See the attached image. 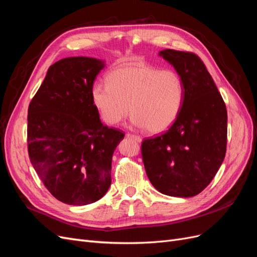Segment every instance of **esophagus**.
<instances>
[{"label": "esophagus", "instance_id": "34e87169", "mask_svg": "<svg viewBox=\"0 0 257 257\" xmlns=\"http://www.w3.org/2000/svg\"><path fill=\"white\" fill-rule=\"evenodd\" d=\"M126 137H127V138L134 139V141H135V142H137V143H142V141H143L141 136L135 135V134H126Z\"/></svg>", "mask_w": 257, "mask_h": 257}]
</instances>
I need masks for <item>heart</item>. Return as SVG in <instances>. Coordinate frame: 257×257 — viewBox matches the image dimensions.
Instances as JSON below:
<instances>
[{
    "instance_id": "obj_1",
    "label": "heart",
    "mask_w": 257,
    "mask_h": 257,
    "mask_svg": "<svg viewBox=\"0 0 257 257\" xmlns=\"http://www.w3.org/2000/svg\"><path fill=\"white\" fill-rule=\"evenodd\" d=\"M92 102L100 118L116 125L132 111V123L152 134L168 130L180 114L185 85L174 69H161L144 62H130L113 68L107 82H96Z\"/></svg>"
}]
</instances>
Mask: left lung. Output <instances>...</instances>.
Returning a JSON list of instances; mask_svg holds the SVG:
<instances>
[{"mask_svg":"<svg viewBox=\"0 0 257 257\" xmlns=\"http://www.w3.org/2000/svg\"><path fill=\"white\" fill-rule=\"evenodd\" d=\"M159 56L182 77L185 98L169 130L143 142L144 165L159 192L174 197H192L207 188L224 161L226 106L196 54L165 49Z\"/></svg>","mask_w":257,"mask_h":257,"instance_id":"1","label":"left lung"}]
</instances>
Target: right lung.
Wrapping results in <instances>:
<instances>
[{
    "mask_svg": "<svg viewBox=\"0 0 257 257\" xmlns=\"http://www.w3.org/2000/svg\"><path fill=\"white\" fill-rule=\"evenodd\" d=\"M105 60L71 57L52 64L28 111L30 161L67 205L95 203L111 184L112 154L124 138L104 125L91 90Z\"/></svg>",
    "mask_w": 257,
    "mask_h": 257,
    "instance_id": "add662e5",
    "label": "right lung"
}]
</instances>
